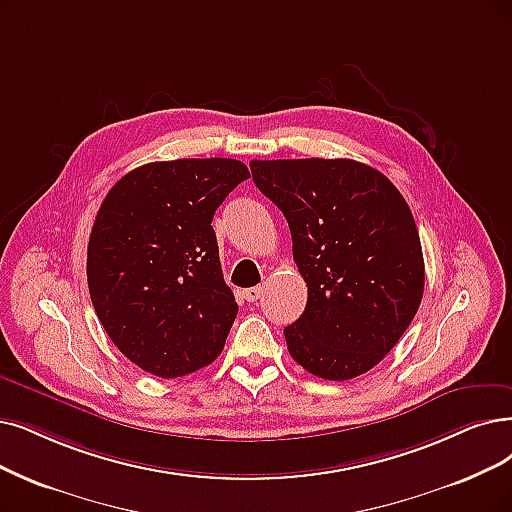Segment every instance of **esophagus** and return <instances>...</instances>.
Instances as JSON below:
<instances>
[{
  "mask_svg": "<svg viewBox=\"0 0 512 512\" xmlns=\"http://www.w3.org/2000/svg\"><path fill=\"white\" fill-rule=\"evenodd\" d=\"M262 288H260V285H256V288H250V290H245L243 292V298L245 300H248V302H256V300H260L262 298Z\"/></svg>",
  "mask_w": 512,
  "mask_h": 512,
  "instance_id": "1",
  "label": "esophagus"
}]
</instances>
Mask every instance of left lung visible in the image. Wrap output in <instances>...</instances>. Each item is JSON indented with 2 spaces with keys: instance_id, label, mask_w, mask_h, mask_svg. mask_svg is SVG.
<instances>
[{
  "instance_id": "obj_1",
  "label": "left lung",
  "mask_w": 512,
  "mask_h": 512,
  "mask_svg": "<svg viewBox=\"0 0 512 512\" xmlns=\"http://www.w3.org/2000/svg\"><path fill=\"white\" fill-rule=\"evenodd\" d=\"M256 187L290 224L309 298L283 330L292 359L325 380H351L391 353L424 292L414 216L397 187L353 159L250 163Z\"/></svg>"
}]
</instances>
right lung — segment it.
Listing matches in <instances>:
<instances>
[{
	"mask_svg": "<svg viewBox=\"0 0 512 512\" xmlns=\"http://www.w3.org/2000/svg\"><path fill=\"white\" fill-rule=\"evenodd\" d=\"M250 178L237 159L153 161L117 180L88 243L94 311L140 370L180 378L224 349L237 302L224 283L212 218Z\"/></svg>",
	"mask_w": 512,
	"mask_h": 512,
	"instance_id": "1",
	"label": "right lung"
}]
</instances>
